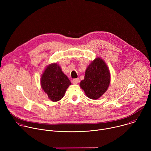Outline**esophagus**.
I'll return each instance as SVG.
<instances>
[{
	"label": "esophagus",
	"mask_w": 151,
	"mask_h": 151,
	"mask_svg": "<svg viewBox=\"0 0 151 151\" xmlns=\"http://www.w3.org/2000/svg\"><path fill=\"white\" fill-rule=\"evenodd\" d=\"M79 82V78H76V79H73V80H72V83H73V84H77V83H78V82Z\"/></svg>",
	"instance_id": "34e87169"
}]
</instances>
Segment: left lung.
<instances>
[{
    "mask_svg": "<svg viewBox=\"0 0 151 151\" xmlns=\"http://www.w3.org/2000/svg\"><path fill=\"white\" fill-rule=\"evenodd\" d=\"M110 82L111 73L107 65L101 58L97 57L86 69L80 87L88 98L97 100L107 91Z\"/></svg>",
    "mask_w": 151,
    "mask_h": 151,
    "instance_id": "obj_1",
    "label": "left lung"
}]
</instances>
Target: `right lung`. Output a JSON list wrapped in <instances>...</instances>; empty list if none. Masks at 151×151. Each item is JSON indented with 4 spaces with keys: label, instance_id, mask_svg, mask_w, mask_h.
I'll return each mask as SVG.
<instances>
[{
    "label": "right lung",
    "instance_id": "right-lung-1",
    "mask_svg": "<svg viewBox=\"0 0 151 151\" xmlns=\"http://www.w3.org/2000/svg\"><path fill=\"white\" fill-rule=\"evenodd\" d=\"M70 85V80L56 63L48 65L40 78L42 90L53 102L58 101L64 97Z\"/></svg>",
    "mask_w": 151,
    "mask_h": 151
}]
</instances>
